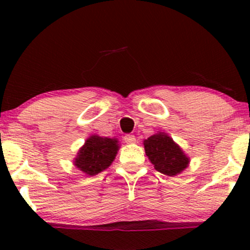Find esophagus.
Listing matches in <instances>:
<instances>
[{"label":"esophagus","mask_w":250,"mask_h":250,"mask_svg":"<svg viewBox=\"0 0 250 250\" xmlns=\"http://www.w3.org/2000/svg\"><path fill=\"white\" fill-rule=\"evenodd\" d=\"M123 140H125V142H127V143H135V142H136V137H135L134 135H131V134L125 135Z\"/></svg>","instance_id":"1"}]
</instances>
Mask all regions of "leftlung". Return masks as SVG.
Instances as JSON below:
<instances>
[{"mask_svg":"<svg viewBox=\"0 0 250 250\" xmlns=\"http://www.w3.org/2000/svg\"><path fill=\"white\" fill-rule=\"evenodd\" d=\"M143 145L146 155L160 173L175 176L188 167L189 157L166 133L151 135Z\"/></svg>","mask_w":250,"mask_h":250,"instance_id":"obj_1","label":"left lung"}]
</instances>
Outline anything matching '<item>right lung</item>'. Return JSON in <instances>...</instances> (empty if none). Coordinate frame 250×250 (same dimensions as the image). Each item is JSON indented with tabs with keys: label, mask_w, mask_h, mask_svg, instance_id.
<instances>
[{
	"label": "right lung",
	"mask_w": 250,
	"mask_h": 250,
	"mask_svg": "<svg viewBox=\"0 0 250 250\" xmlns=\"http://www.w3.org/2000/svg\"><path fill=\"white\" fill-rule=\"evenodd\" d=\"M119 148L116 139L91 135L77 153L74 165L83 173L94 176L113 163Z\"/></svg>",
	"instance_id": "1"
}]
</instances>
